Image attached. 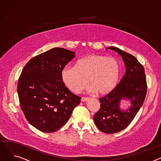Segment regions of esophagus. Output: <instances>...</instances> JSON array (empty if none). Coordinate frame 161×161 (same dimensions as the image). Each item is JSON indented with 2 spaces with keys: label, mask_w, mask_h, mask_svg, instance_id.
Listing matches in <instances>:
<instances>
[{
  "label": "esophagus",
  "mask_w": 161,
  "mask_h": 161,
  "mask_svg": "<svg viewBox=\"0 0 161 161\" xmlns=\"http://www.w3.org/2000/svg\"><path fill=\"white\" fill-rule=\"evenodd\" d=\"M88 100H89L88 97H81V99L82 102H86V101H87Z\"/></svg>",
  "instance_id": "obj_1"
}]
</instances>
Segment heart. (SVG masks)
<instances>
[{"instance_id": "b5f03b06", "label": "heart", "mask_w": 161, "mask_h": 161, "mask_svg": "<svg viewBox=\"0 0 161 161\" xmlns=\"http://www.w3.org/2000/svg\"><path fill=\"white\" fill-rule=\"evenodd\" d=\"M120 74V65L116 59L91 55L79 59L74 67L63 68L61 77L64 86L75 93L85 88L89 80L91 89L97 95H104L115 87Z\"/></svg>"}]
</instances>
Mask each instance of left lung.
<instances>
[{"label":"left lung","mask_w":161,"mask_h":161,"mask_svg":"<svg viewBox=\"0 0 161 161\" xmlns=\"http://www.w3.org/2000/svg\"><path fill=\"white\" fill-rule=\"evenodd\" d=\"M108 49L121 55L125 62L126 72L111 92L99 98L100 108L93 119L100 130L114 134L125 129L132 121L144 102L147 87L144 68L136 57L115 47ZM122 99L130 100L132 104L124 112L119 108Z\"/></svg>","instance_id":"1"}]
</instances>
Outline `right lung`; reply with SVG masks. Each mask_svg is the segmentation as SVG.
<instances>
[{"mask_svg":"<svg viewBox=\"0 0 161 161\" xmlns=\"http://www.w3.org/2000/svg\"><path fill=\"white\" fill-rule=\"evenodd\" d=\"M75 53L55 47L32 58L18 83L22 111L29 123L43 132H53L68 121L81 97L73 94L61 77Z\"/></svg>","mask_w":161,"mask_h":161,"instance_id":"add662e5","label":"right lung"}]
</instances>
